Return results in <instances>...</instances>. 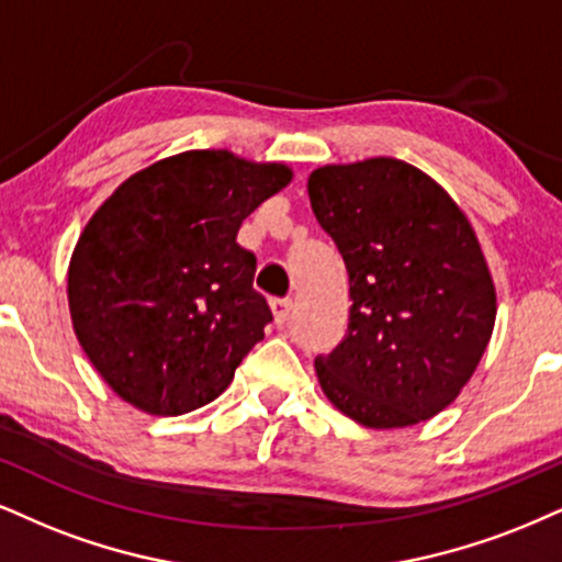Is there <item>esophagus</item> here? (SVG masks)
<instances>
[{
    "mask_svg": "<svg viewBox=\"0 0 562 562\" xmlns=\"http://www.w3.org/2000/svg\"><path fill=\"white\" fill-rule=\"evenodd\" d=\"M270 310H273L276 323L283 325L289 321V315H292V300L289 296H276V300H270Z\"/></svg>",
    "mask_w": 562,
    "mask_h": 562,
    "instance_id": "1",
    "label": "esophagus"
}]
</instances>
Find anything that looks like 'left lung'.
Returning <instances> with one entry per match:
<instances>
[{
    "label": "left lung",
    "mask_w": 562,
    "mask_h": 562,
    "mask_svg": "<svg viewBox=\"0 0 562 562\" xmlns=\"http://www.w3.org/2000/svg\"><path fill=\"white\" fill-rule=\"evenodd\" d=\"M315 218L349 273V325L315 357L330 404L364 427L425 422L461 393L487 349L495 286L469 218L398 158L310 175Z\"/></svg>",
    "instance_id": "1"
}]
</instances>
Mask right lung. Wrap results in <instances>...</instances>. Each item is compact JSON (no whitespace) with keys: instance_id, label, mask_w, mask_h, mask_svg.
<instances>
[{"instance_id":"right-lung-1","label":"right lung","mask_w":562,"mask_h":562,"mask_svg":"<svg viewBox=\"0 0 562 562\" xmlns=\"http://www.w3.org/2000/svg\"><path fill=\"white\" fill-rule=\"evenodd\" d=\"M292 182L283 164L187 150L137 171L80 234L67 273L75 334L114 393L177 417L211 404L273 321L237 232Z\"/></svg>"}]
</instances>
